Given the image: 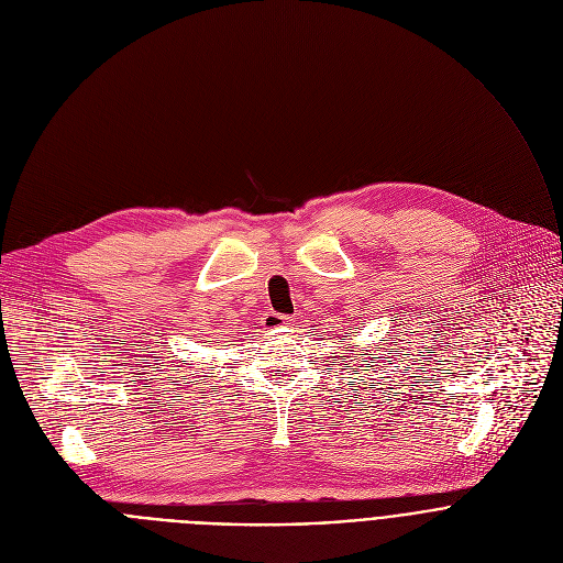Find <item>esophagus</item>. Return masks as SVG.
Segmentation results:
<instances>
[{
  "instance_id": "1",
  "label": "esophagus",
  "mask_w": 563,
  "mask_h": 563,
  "mask_svg": "<svg viewBox=\"0 0 563 563\" xmlns=\"http://www.w3.org/2000/svg\"><path fill=\"white\" fill-rule=\"evenodd\" d=\"M263 328H265V330H269V332L285 330V328H289V318H287V316H283V313H274V311H269V313H265V318H263Z\"/></svg>"
}]
</instances>
